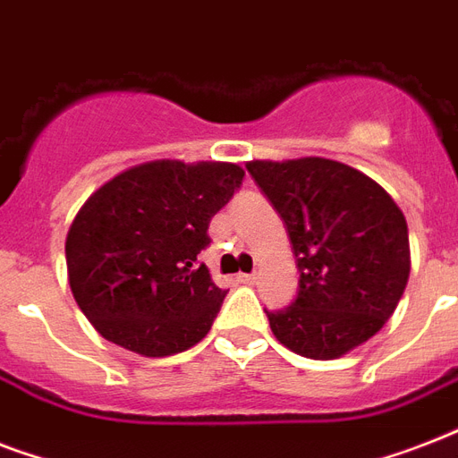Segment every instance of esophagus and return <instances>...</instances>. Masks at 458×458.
Here are the masks:
<instances>
[{
    "mask_svg": "<svg viewBox=\"0 0 458 458\" xmlns=\"http://www.w3.org/2000/svg\"><path fill=\"white\" fill-rule=\"evenodd\" d=\"M237 283H242V285H254V283H257V276L242 273V276H237Z\"/></svg>",
    "mask_w": 458,
    "mask_h": 458,
    "instance_id": "esophagus-1",
    "label": "esophagus"
}]
</instances>
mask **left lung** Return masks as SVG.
Here are the masks:
<instances>
[{
  "instance_id": "obj_1",
  "label": "left lung",
  "mask_w": 458,
  "mask_h": 458,
  "mask_svg": "<svg viewBox=\"0 0 458 458\" xmlns=\"http://www.w3.org/2000/svg\"><path fill=\"white\" fill-rule=\"evenodd\" d=\"M247 171L285 221L300 293L266 311L280 344L330 361L370 340L404 294L411 250L402 208L366 173L323 157L250 161Z\"/></svg>"
}]
</instances>
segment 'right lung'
Masks as SVG:
<instances>
[{
    "instance_id": "right-lung-1",
    "label": "right lung",
    "mask_w": 458,
    "mask_h": 458,
    "mask_svg": "<svg viewBox=\"0 0 458 458\" xmlns=\"http://www.w3.org/2000/svg\"><path fill=\"white\" fill-rule=\"evenodd\" d=\"M244 171L228 161L158 158L89 194L66 235L68 285L104 340L171 356L211 330L225 290L197 254Z\"/></svg>"
}]
</instances>
